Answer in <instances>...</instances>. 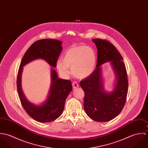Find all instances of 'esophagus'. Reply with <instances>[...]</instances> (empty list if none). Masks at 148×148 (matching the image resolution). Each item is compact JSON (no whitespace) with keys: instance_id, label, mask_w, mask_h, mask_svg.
<instances>
[{"instance_id":"1","label":"esophagus","mask_w":148,"mask_h":148,"mask_svg":"<svg viewBox=\"0 0 148 148\" xmlns=\"http://www.w3.org/2000/svg\"><path fill=\"white\" fill-rule=\"evenodd\" d=\"M72 86H73V88L74 89H76V88H77L79 87V84H78L77 82H73Z\"/></svg>"}]
</instances>
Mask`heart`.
Returning a JSON list of instances; mask_svg holds the SVG:
<instances>
[{
    "label": "heart",
    "instance_id": "heart-1",
    "mask_svg": "<svg viewBox=\"0 0 148 148\" xmlns=\"http://www.w3.org/2000/svg\"><path fill=\"white\" fill-rule=\"evenodd\" d=\"M96 64V56L94 50L89 47L73 46L68 49L62 55V61H58L57 67L64 75L72 73L78 78H86L94 71Z\"/></svg>",
    "mask_w": 148,
    "mask_h": 148
}]
</instances>
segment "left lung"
Segmentation results:
<instances>
[{
    "mask_svg": "<svg viewBox=\"0 0 148 148\" xmlns=\"http://www.w3.org/2000/svg\"><path fill=\"white\" fill-rule=\"evenodd\" d=\"M92 41L97 47V61L93 72L80 83L84 92V108L91 119L106 122L117 116L126 103L128 90L127 69L123 57L112 43L100 39H94ZM109 61L116 78L115 87L111 92L104 90L100 67Z\"/></svg>",
    "mask_w": 148,
    "mask_h": 148,
    "instance_id": "obj_1",
    "label": "left lung"
}]
</instances>
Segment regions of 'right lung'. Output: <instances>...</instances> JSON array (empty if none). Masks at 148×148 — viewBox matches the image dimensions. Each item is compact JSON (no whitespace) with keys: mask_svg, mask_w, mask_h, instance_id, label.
I'll list each match as a JSON object with an SVG mask.
<instances>
[{"mask_svg":"<svg viewBox=\"0 0 148 148\" xmlns=\"http://www.w3.org/2000/svg\"><path fill=\"white\" fill-rule=\"evenodd\" d=\"M62 42L55 39H42L34 42L25 53L18 71L17 89L23 108L34 120L49 123L59 118L63 112L66 97L72 90V83L59 79L55 69H51V84L47 100L41 106L29 102L21 89V73L23 66L33 60L42 59L51 66L56 67L58 59L63 49Z\"/></svg>","mask_w":148,"mask_h":148,"instance_id":"obj_1","label":"right lung"}]
</instances>
